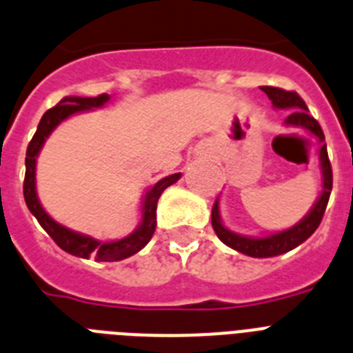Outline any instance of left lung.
<instances>
[{"label":"left lung","instance_id":"obj_1","mask_svg":"<svg viewBox=\"0 0 353 353\" xmlns=\"http://www.w3.org/2000/svg\"><path fill=\"white\" fill-rule=\"evenodd\" d=\"M261 90L268 96V99H270L272 105L276 108H292V112L285 119L286 125L306 128V130L310 132L312 136H316L321 143L325 141L323 128H321L319 123L308 114V107H306V103L301 99L299 94L292 92V90H283V88L277 87H261ZM319 159L321 170H323V192H321L319 199H317V203L310 210V214H308L305 219H301L296 226H292L288 230L277 232V234H272V236L266 237L239 236V234H234V232H230L225 225H223L221 217H219V205H217L216 201L214 206H212V226H214V232L217 234V237H219L226 246H230L234 250L241 252V254L250 257L281 256V254H285V252L299 246L301 243H305L306 239L317 230L321 219L325 216L326 205H328V199H330L332 192V165L330 159H328V152H326L325 143H323V147H321L319 150Z\"/></svg>","mask_w":353,"mask_h":353}]
</instances>
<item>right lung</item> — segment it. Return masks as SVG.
<instances>
[{
    "label": "right lung",
    "instance_id": "1",
    "mask_svg": "<svg viewBox=\"0 0 353 353\" xmlns=\"http://www.w3.org/2000/svg\"><path fill=\"white\" fill-rule=\"evenodd\" d=\"M110 99L108 94H101L97 97H77V96H67L63 97L61 101L57 103L56 107L47 110L43 114L41 121L37 125V130L34 137L28 143L27 157H25V181H23V196H25V203H27L28 210L32 212V216L36 217L37 223L45 228L48 236L52 237L59 248H63L72 256L83 257H96V261H121L127 257L134 256L141 250L143 246L147 245L154 236L156 230V208L157 199L163 194V190L167 186L174 185V183L181 177V174H172L168 177H163L161 181H157L152 186L150 190L145 196L143 201V219L141 225L137 226L136 230L132 232L130 236L123 237L119 241L101 243L94 239L90 236H83L77 232L68 230L59 223H56L52 217L48 216L47 212L43 210L41 203L37 199L36 194V157L41 150L43 143L50 136V132L68 116L77 114V112L90 110V108L103 107L105 103Z\"/></svg>",
    "mask_w": 353,
    "mask_h": 353
}]
</instances>
